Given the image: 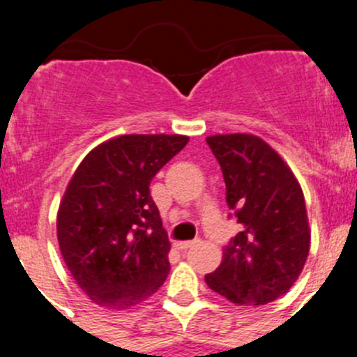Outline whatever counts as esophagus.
<instances>
[{
	"mask_svg": "<svg viewBox=\"0 0 357 357\" xmlns=\"http://www.w3.org/2000/svg\"><path fill=\"white\" fill-rule=\"evenodd\" d=\"M200 241H185V242H176V248L178 249H188V248H193V245L199 244Z\"/></svg>",
	"mask_w": 357,
	"mask_h": 357,
	"instance_id": "1",
	"label": "esophagus"
}]
</instances>
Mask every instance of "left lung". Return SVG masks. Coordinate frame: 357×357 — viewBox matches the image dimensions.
I'll return each mask as SVG.
<instances>
[{
    "label": "left lung",
    "instance_id": "obj_1",
    "mask_svg": "<svg viewBox=\"0 0 357 357\" xmlns=\"http://www.w3.org/2000/svg\"><path fill=\"white\" fill-rule=\"evenodd\" d=\"M241 231L206 284L237 305H265L289 291L310 249L305 199L291 169L252 134L206 137ZM231 216V214H230Z\"/></svg>",
    "mask_w": 357,
    "mask_h": 357
}]
</instances>
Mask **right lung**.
<instances>
[{
	"instance_id": "add662e5",
	"label": "right lung",
	"mask_w": 357,
	"mask_h": 357,
	"mask_svg": "<svg viewBox=\"0 0 357 357\" xmlns=\"http://www.w3.org/2000/svg\"><path fill=\"white\" fill-rule=\"evenodd\" d=\"M186 143L178 134L119 136L96 146L73 174L57 213L59 248L98 305L123 310L164 284L171 244L150 183Z\"/></svg>"
}]
</instances>
